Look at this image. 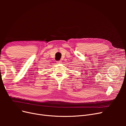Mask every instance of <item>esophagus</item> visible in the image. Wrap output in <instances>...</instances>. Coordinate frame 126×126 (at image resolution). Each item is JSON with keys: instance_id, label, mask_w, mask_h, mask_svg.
I'll return each instance as SVG.
<instances>
[{"instance_id": "1", "label": "esophagus", "mask_w": 126, "mask_h": 126, "mask_svg": "<svg viewBox=\"0 0 126 126\" xmlns=\"http://www.w3.org/2000/svg\"><path fill=\"white\" fill-rule=\"evenodd\" d=\"M57 63H62V61H57Z\"/></svg>"}]
</instances>
